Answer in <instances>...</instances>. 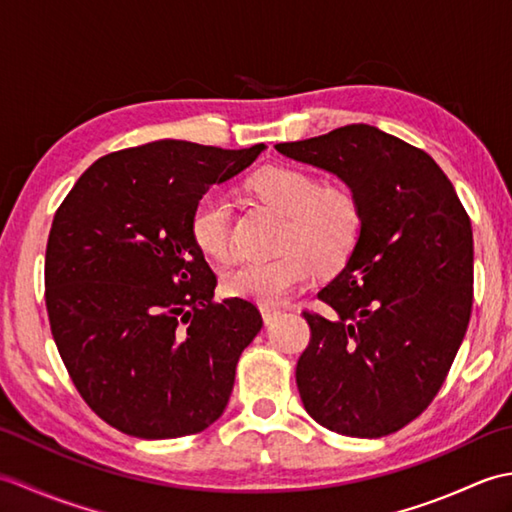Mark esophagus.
<instances>
[{
    "mask_svg": "<svg viewBox=\"0 0 512 512\" xmlns=\"http://www.w3.org/2000/svg\"><path fill=\"white\" fill-rule=\"evenodd\" d=\"M281 314L279 308H273V306H262V317H264V323H273L277 317Z\"/></svg>",
    "mask_w": 512,
    "mask_h": 512,
    "instance_id": "esophagus-1",
    "label": "esophagus"
}]
</instances>
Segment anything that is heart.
<instances>
[{
    "label": "heart",
    "mask_w": 512,
    "mask_h": 512,
    "mask_svg": "<svg viewBox=\"0 0 512 512\" xmlns=\"http://www.w3.org/2000/svg\"><path fill=\"white\" fill-rule=\"evenodd\" d=\"M250 189L286 215L275 259H248L226 270L224 290L231 297L277 306L312 279L314 270L341 268L361 239L363 213L356 198L339 187H321L319 178L295 167H266ZM191 235L204 255L226 259L233 248L231 204L220 191H206L193 206Z\"/></svg>",
    "instance_id": "b5f03b06"
}]
</instances>
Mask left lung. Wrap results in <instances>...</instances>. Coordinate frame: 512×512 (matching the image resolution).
<instances>
[{
	"label": "left lung",
	"mask_w": 512,
	"mask_h": 512,
	"mask_svg": "<svg viewBox=\"0 0 512 512\" xmlns=\"http://www.w3.org/2000/svg\"><path fill=\"white\" fill-rule=\"evenodd\" d=\"M275 149L339 178L363 213L354 253L319 292L330 317L303 312L301 402L341 436H387L429 407L469 328L471 220L436 160L378 127Z\"/></svg>",
	"instance_id": "left-lung-1"
}]
</instances>
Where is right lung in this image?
Masks as SVG:
<instances>
[{"label":"right lung","mask_w":512,"mask_h":512,"mask_svg":"<svg viewBox=\"0 0 512 512\" xmlns=\"http://www.w3.org/2000/svg\"><path fill=\"white\" fill-rule=\"evenodd\" d=\"M264 149L167 138L114 151L54 213V343L83 400L127 436H191L228 405L239 354L264 321L246 299L213 301L217 279L193 242L191 215L200 195Z\"/></svg>","instance_id":"right-lung-1"}]
</instances>
